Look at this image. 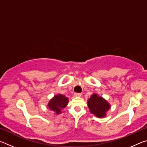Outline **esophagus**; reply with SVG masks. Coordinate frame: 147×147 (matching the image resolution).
Returning a JSON list of instances; mask_svg holds the SVG:
<instances>
[{"label":"esophagus","instance_id":"34e87169","mask_svg":"<svg viewBox=\"0 0 147 147\" xmlns=\"http://www.w3.org/2000/svg\"><path fill=\"white\" fill-rule=\"evenodd\" d=\"M81 95H82L81 93H74V96H76V97H80V96H81Z\"/></svg>","mask_w":147,"mask_h":147}]
</instances>
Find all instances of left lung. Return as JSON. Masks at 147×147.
Returning <instances> with one entry per match:
<instances>
[{
	"instance_id": "obj_1",
	"label": "left lung",
	"mask_w": 147,
	"mask_h": 147,
	"mask_svg": "<svg viewBox=\"0 0 147 147\" xmlns=\"http://www.w3.org/2000/svg\"><path fill=\"white\" fill-rule=\"evenodd\" d=\"M88 106L90 113L98 118L106 116V113L111 108L110 104L97 93H93L88 100Z\"/></svg>"
}]
</instances>
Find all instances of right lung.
<instances>
[{"instance_id": "1", "label": "right lung", "mask_w": 147, "mask_h": 147, "mask_svg": "<svg viewBox=\"0 0 147 147\" xmlns=\"http://www.w3.org/2000/svg\"><path fill=\"white\" fill-rule=\"evenodd\" d=\"M69 102V98L61 94H58L54 95L49 100L47 106L50 110L53 111L54 115H59L61 113V110L67 106Z\"/></svg>"}]
</instances>
